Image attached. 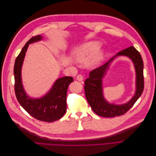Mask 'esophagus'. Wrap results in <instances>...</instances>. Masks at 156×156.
Wrapping results in <instances>:
<instances>
[{
    "label": "esophagus",
    "mask_w": 156,
    "mask_h": 156,
    "mask_svg": "<svg viewBox=\"0 0 156 156\" xmlns=\"http://www.w3.org/2000/svg\"><path fill=\"white\" fill-rule=\"evenodd\" d=\"M83 76L82 75H81V74H79V75H78L77 76V77H76V79H77V80H78L79 81H82L83 80Z\"/></svg>",
    "instance_id": "obj_1"
}]
</instances>
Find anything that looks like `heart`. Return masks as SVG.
<instances>
[{
    "label": "heart",
    "mask_w": 156,
    "mask_h": 156,
    "mask_svg": "<svg viewBox=\"0 0 156 156\" xmlns=\"http://www.w3.org/2000/svg\"><path fill=\"white\" fill-rule=\"evenodd\" d=\"M100 46L101 44L97 41L87 42V44L81 45L77 49H76L74 53V57L78 60L85 59L95 53L99 48H100ZM103 54H104V53H103V51H98L93 58L91 64L93 65L98 64L103 58Z\"/></svg>",
    "instance_id": "b5f03b06"
}]
</instances>
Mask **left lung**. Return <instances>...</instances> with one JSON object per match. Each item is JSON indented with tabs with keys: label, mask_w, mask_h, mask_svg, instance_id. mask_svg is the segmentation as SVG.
I'll return each instance as SVG.
<instances>
[{
	"label": "left lung",
	"mask_w": 156,
	"mask_h": 156,
	"mask_svg": "<svg viewBox=\"0 0 156 156\" xmlns=\"http://www.w3.org/2000/svg\"><path fill=\"white\" fill-rule=\"evenodd\" d=\"M125 55L132 60L136 73V89L134 96L124 105H117L108 102L102 93V78L110 64L118 56ZM84 92L87 100L96 115L106 118H112L125 114L133 107L144 90L143 61L139 52L133 46L120 51L106 63L91 71L89 77L84 81Z\"/></svg>",
	"instance_id": "obj_1"
}]
</instances>
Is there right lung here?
Wrapping results in <instances>:
<instances>
[{
	"label": "right lung",
	"mask_w": 156,
	"mask_h": 156,
	"mask_svg": "<svg viewBox=\"0 0 156 156\" xmlns=\"http://www.w3.org/2000/svg\"><path fill=\"white\" fill-rule=\"evenodd\" d=\"M42 39L43 37L41 35L31 37L16 58L13 68L15 93L19 103L30 115L40 121L53 122L62 118L66 111L67 90L73 79L66 76L56 80L49 92L41 98H33L27 95L21 78L23 60L29 44Z\"/></svg>",
	"instance_id": "right-lung-1"
}]
</instances>
